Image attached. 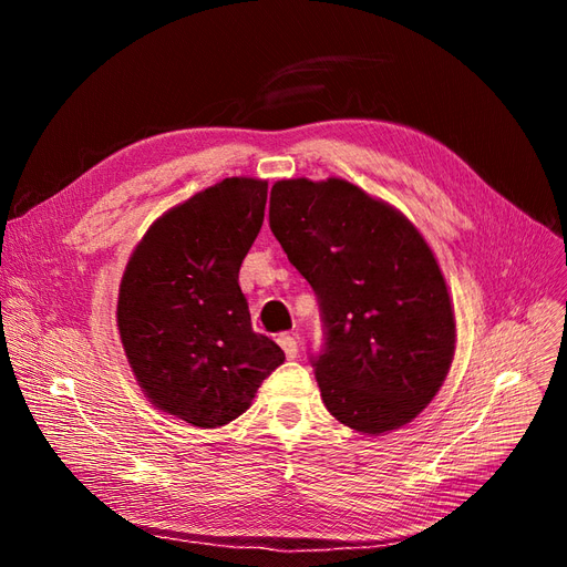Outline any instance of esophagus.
<instances>
[{
    "label": "esophagus",
    "instance_id": "esophagus-1",
    "mask_svg": "<svg viewBox=\"0 0 567 567\" xmlns=\"http://www.w3.org/2000/svg\"><path fill=\"white\" fill-rule=\"evenodd\" d=\"M278 343L282 346V351H285V355H287L289 360H295V358L299 355V341H297L295 337H289V334H280Z\"/></svg>",
    "mask_w": 567,
    "mask_h": 567
}]
</instances>
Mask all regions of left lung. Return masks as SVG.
<instances>
[{
	"instance_id": "obj_1",
	"label": "left lung",
	"mask_w": 567,
	"mask_h": 567,
	"mask_svg": "<svg viewBox=\"0 0 567 567\" xmlns=\"http://www.w3.org/2000/svg\"><path fill=\"white\" fill-rule=\"evenodd\" d=\"M268 218L320 303L310 364L327 410L368 435L412 422L454 355L447 285L424 237L343 178L278 181Z\"/></svg>"
}]
</instances>
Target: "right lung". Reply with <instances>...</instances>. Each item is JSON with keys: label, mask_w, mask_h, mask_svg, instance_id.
<instances>
[{"label": "right lung", "mask_w": 567, "mask_h": 567, "mask_svg": "<svg viewBox=\"0 0 567 567\" xmlns=\"http://www.w3.org/2000/svg\"><path fill=\"white\" fill-rule=\"evenodd\" d=\"M268 184L224 178L148 228L120 285L124 353L151 403L197 429L240 416L285 362L251 330L237 282L264 224Z\"/></svg>", "instance_id": "obj_1"}]
</instances>
